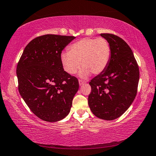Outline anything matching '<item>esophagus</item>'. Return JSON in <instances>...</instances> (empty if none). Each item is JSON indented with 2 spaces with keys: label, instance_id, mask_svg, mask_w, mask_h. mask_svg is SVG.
Segmentation results:
<instances>
[{
  "label": "esophagus",
  "instance_id": "34e87169",
  "mask_svg": "<svg viewBox=\"0 0 156 156\" xmlns=\"http://www.w3.org/2000/svg\"><path fill=\"white\" fill-rule=\"evenodd\" d=\"M86 83V81H82V80H79V84H80V86H83V84Z\"/></svg>",
  "mask_w": 156,
  "mask_h": 156
}]
</instances>
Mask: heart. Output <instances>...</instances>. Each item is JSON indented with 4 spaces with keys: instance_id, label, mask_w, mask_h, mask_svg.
Listing matches in <instances>:
<instances>
[{
    "instance_id": "obj_1",
    "label": "heart",
    "mask_w": 156,
    "mask_h": 156,
    "mask_svg": "<svg viewBox=\"0 0 156 156\" xmlns=\"http://www.w3.org/2000/svg\"><path fill=\"white\" fill-rule=\"evenodd\" d=\"M111 57V48L105 39L84 38L75 42L69 52H63L61 60L66 73L75 74L81 66L80 75L86 78L93 73L99 75L108 66Z\"/></svg>"
}]
</instances>
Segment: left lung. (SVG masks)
<instances>
[{
	"label": "left lung",
	"mask_w": 156,
	"mask_h": 156,
	"mask_svg": "<svg viewBox=\"0 0 156 156\" xmlns=\"http://www.w3.org/2000/svg\"><path fill=\"white\" fill-rule=\"evenodd\" d=\"M109 43L111 57L105 70L89 84L88 105L96 117L113 120L122 115L136 98L140 72L131 48L123 39L111 34H100Z\"/></svg>",
	"instance_id": "8db88e82"
}]
</instances>
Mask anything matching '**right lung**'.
I'll use <instances>...</instances> for the list:
<instances>
[{
  "label": "right lung",
  "instance_id": "right-lung-1",
  "mask_svg": "<svg viewBox=\"0 0 156 156\" xmlns=\"http://www.w3.org/2000/svg\"><path fill=\"white\" fill-rule=\"evenodd\" d=\"M75 37L46 34L25 48L16 75L20 96L35 115L49 122L68 115L79 90L77 79L64 71L62 50Z\"/></svg>",
  "mask_w": 156,
  "mask_h": 156
}]
</instances>
